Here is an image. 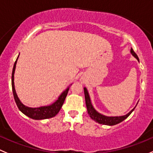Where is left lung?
<instances>
[{
	"label": "left lung",
	"instance_id": "obj_1",
	"mask_svg": "<svg viewBox=\"0 0 153 153\" xmlns=\"http://www.w3.org/2000/svg\"><path fill=\"white\" fill-rule=\"evenodd\" d=\"M131 53L132 56L137 59V60L139 62V59H138L137 54L134 52L133 49H131ZM84 94H85V104H86L87 107V111H88V115H89L90 117L95 121L96 123H98L99 124L102 125H106V126H115V125H117L119 123H122L123 121H124L125 119H127L129 116H130L131 113L134 111V109H132L128 113H127L125 116H104V115L101 114V113H98L95 109L94 108V107L92 106L91 102V99H90V96L88 94V91L87 90V88H84Z\"/></svg>",
	"mask_w": 153,
	"mask_h": 153
}]
</instances>
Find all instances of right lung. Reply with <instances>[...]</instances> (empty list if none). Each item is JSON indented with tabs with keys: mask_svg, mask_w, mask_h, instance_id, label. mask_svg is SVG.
<instances>
[{
	"mask_svg": "<svg viewBox=\"0 0 153 153\" xmlns=\"http://www.w3.org/2000/svg\"><path fill=\"white\" fill-rule=\"evenodd\" d=\"M16 59V61L15 62L13 65V72H12V88H13V93L14 99H15L16 105L18 108L19 109L20 111L22 113H24L25 116H28L29 118L33 119H36V120H40V119H49V118L54 117L59 113V110L62 108V105L64 104L65 98L67 97L68 91H69L70 86H68L65 91H62V94L59 95L58 97V99L56 100L53 104H50L48 106H42L40 107H29L27 106L24 105L21 101L19 98L18 95H17L15 89V85H14V74H15V70L16 66L17 60L19 59ZM72 85V84H71Z\"/></svg>",
	"mask_w": 153,
	"mask_h": 153,
	"instance_id": "add662e5",
	"label": "right lung"
}]
</instances>
